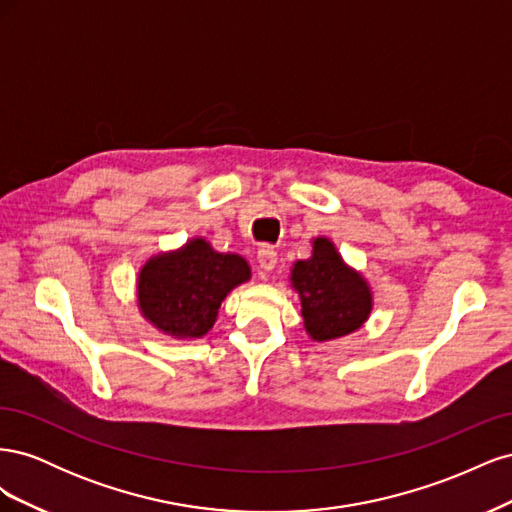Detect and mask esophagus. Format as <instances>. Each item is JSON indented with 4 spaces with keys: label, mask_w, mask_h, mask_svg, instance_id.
Masks as SVG:
<instances>
[{
    "label": "esophagus",
    "mask_w": 512,
    "mask_h": 512,
    "mask_svg": "<svg viewBox=\"0 0 512 512\" xmlns=\"http://www.w3.org/2000/svg\"><path fill=\"white\" fill-rule=\"evenodd\" d=\"M277 265V252L273 245H260L258 247V273L260 277H269V273L275 269Z\"/></svg>",
    "instance_id": "esophagus-1"
}]
</instances>
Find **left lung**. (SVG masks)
<instances>
[{
    "instance_id": "8db88e82",
    "label": "left lung",
    "mask_w": 512,
    "mask_h": 512,
    "mask_svg": "<svg viewBox=\"0 0 512 512\" xmlns=\"http://www.w3.org/2000/svg\"><path fill=\"white\" fill-rule=\"evenodd\" d=\"M290 282L301 297L305 331L316 342H331L356 331L371 312L367 282L324 237L314 239L312 258L294 262Z\"/></svg>"
}]
</instances>
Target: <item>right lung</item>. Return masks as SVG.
I'll use <instances>...</instances> for the list:
<instances>
[{"label":"right lung","mask_w":512,"mask_h":512,"mask_svg":"<svg viewBox=\"0 0 512 512\" xmlns=\"http://www.w3.org/2000/svg\"><path fill=\"white\" fill-rule=\"evenodd\" d=\"M237 254H220L205 239L151 258L138 275V307L153 327L173 337H203L226 294L250 280Z\"/></svg>","instance_id":"add662e5"}]
</instances>
